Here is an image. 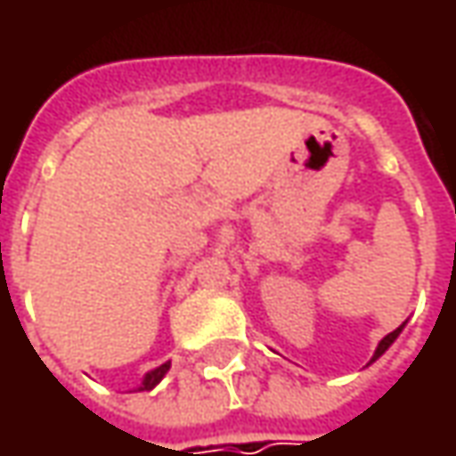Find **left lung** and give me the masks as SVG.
<instances>
[{
	"mask_svg": "<svg viewBox=\"0 0 456 456\" xmlns=\"http://www.w3.org/2000/svg\"><path fill=\"white\" fill-rule=\"evenodd\" d=\"M403 327H406V322L401 324V327H395L394 332H388V335H386V338H383V340L378 342L376 353H373V358H370V362H376V360L380 358V355H383V353H386V350H388V347H391V345H394L395 338H398V335H401V330H403ZM370 362H368V365H370Z\"/></svg>",
	"mask_w": 456,
	"mask_h": 456,
	"instance_id": "8db88e82",
	"label": "left lung"
}]
</instances>
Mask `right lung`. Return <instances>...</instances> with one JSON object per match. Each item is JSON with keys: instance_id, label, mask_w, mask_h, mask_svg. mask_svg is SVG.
<instances>
[{"instance_id": "right-lung-1", "label": "right lung", "mask_w": 456, "mask_h": 456, "mask_svg": "<svg viewBox=\"0 0 456 456\" xmlns=\"http://www.w3.org/2000/svg\"><path fill=\"white\" fill-rule=\"evenodd\" d=\"M167 370H169V360H167V362H162L159 368L150 370V373L144 376V380L139 383V388H136V391H151V388H154V386H157V383H159V380L167 376Z\"/></svg>"}]
</instances>
